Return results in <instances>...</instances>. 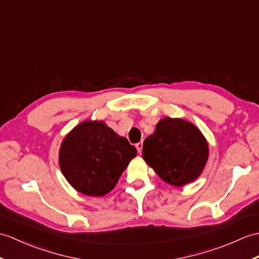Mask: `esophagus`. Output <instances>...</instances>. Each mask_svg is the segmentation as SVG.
Returning <instances> with one entry per match:
<instances>
[{
	"mask_svg": "<svg viewBox=\"0 0 259 259\" xmlns=\"http://www.w3.org/2000/svg\"><path fill=\"white\" fill-rule=\"evenodd\" d=\"M142 147H143V143H142V142H138V143L136 144V148H137L138 152H139V153L142 152Z\"/></svg>",
	"mask_w": 259,
	"mask_h": 259,
	"instance_id": "34e87169",
	"label": "esophagus"
}]
</instances>
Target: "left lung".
I'll return each mask as SVG.
<instances>
[{"label": "left lung", "mask_w": 259, "mask_h": 259, "mask_svg": "<svg viewBox=\"0 0 259 259\" xmlns=\"http://www.w3.org/2000/svg\"><path fill=\"white\" fill-rule=\"evenodd\" d=\"M142 157L164 182L183 186L200 176L208 157L201 131L182 119L163 118L143 142Z\"/></svg>", "instance_id": "obj_1"}]
</instances>
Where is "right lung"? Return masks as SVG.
Masks as SVG:
<instances>
[{
    "mask_svg": "<svg viewBox=\"0 0 259 259\" xmlns=\"http://www.w3.org/2000/svg\"><path fill=\"white\" fill-rule=\"evenodd\" d=\"M137 155L127 138L119 137L104 121H85L65 138L59 165L74 189L89 196H102L115 188Z\"/></svg>",
    "mask_w": 259,
    "mask_h": 259,
    "instance_id": "obj_1",
    "label": "right lung"
}]
</instances>
